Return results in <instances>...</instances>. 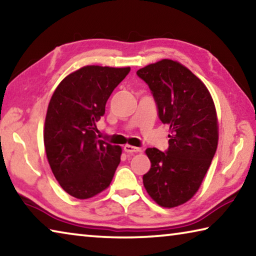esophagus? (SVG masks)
I'll use <instances>...</instances> for the list:
<instances>
[{
  "mask_svg": "<svg viewBox=\"0 0 256 256\" xmlns=\"http://www.w3.org/2000/svg\"><path fill=\"white\" fill-rule=\"evenodd\" d=\"M123 149H124L125 152H128V154H136V152H140V151H141L140 148H136V146H130V144H125L123 146Z\"/></svg>",
  "mask_w": 256,
  "mask_h": 256,
  "instance_id": "obj_1",
  "label": "esophagus"
}]
</instances>
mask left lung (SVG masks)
I'll list each match as a JSON object with an SVG mask.
<instances>
[{
    "mask_svg": "<svg viewBox=\"0 0 256 256\" xmlns=\"http://www.w3.org/2000/svg\"><path fill=\"white\" fill-rule=\"evenodd\" d=\"M152 94L158 118L170 125V146L162 152L148 148L151 162L144 185L164 208L188 202L198 192L218 146L214 100L204 84L188 68L162 60L138 70Z\"/></svg>",
    "mask_w": 256,
    "mask_h": 256,
    "instance_id": "1",
    "label": "left lung"
}]
</instances>
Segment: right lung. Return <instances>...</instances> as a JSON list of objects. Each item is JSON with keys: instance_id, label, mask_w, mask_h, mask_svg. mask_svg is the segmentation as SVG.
<instances>
[{"instance_id": "add662e5", "label": "right lung", "mask_w": 256, "mask_h": 256, "mask_svg": "<svg viewBox=\"0 0 256 256\" xmlns=\"http://www.w3.org/2000/svg\"><path fill=\"white\" fill-rule=\"evenodd\" d=\"M130 68L88 66L68 74L50 98L44 144L50 170L62 188L89 198L110 186L122 149L96 136V122Z\"/></svg>"}]
</instances>
